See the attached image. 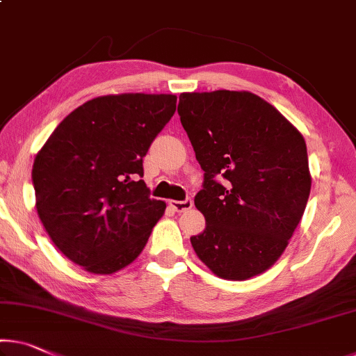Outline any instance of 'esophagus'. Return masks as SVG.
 <instances>
[{
  "label": "esophagus",
  "mask_w": 356,
  "mask_h": 356,
  "mask_svg": "<svg viewBox=\"0 0 356 356\" xmlns=\"http://www.w3.org/2000/svg\"><path fill=\"white\" fill-rule=\"evenodd\" d=\"M168 205H170L172 209L177 211V213H183L186 210L193 209V200H191V199H186V200H170V202H168Z\"/></svg>",
  "instance_id": "obj_1"
}]
</instances>
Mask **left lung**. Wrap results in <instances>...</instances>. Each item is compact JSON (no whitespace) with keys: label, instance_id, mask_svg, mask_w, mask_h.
Returning <instances> with one entry per match:
<instances>
[{"label":"left lung","instance_id":"obj_1","mask_svg":"<svg viewBox=\"0 0 356 356\" xmlns=\"http://www.w3.org/2000/svg\"><path fill=\"white\" fill-rule=\"evenodd\" d=\"M178 113L204 175L194 204L205 229L199 259L243 282L275 264L304 215L312 177L302 134L247 90L184 92Z\"/></svg>","mask_w":356,"mask_h":356}]
</instances>
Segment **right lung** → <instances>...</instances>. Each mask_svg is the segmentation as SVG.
Wrapping results in <instances>:
<instances>
[{
	"instance_id": "obj_1",
	"label": "right lung",
	"mask_w": 356,
	"mask_h": 356,
	"mask_svg": "<svg viewBox=\"0 0 356 356\" xmlns=\"http://www.w3.org/2000/svg\"><path fill=\"white\" fill-rule=\"evenodd\" d=\"M177 95L92 98L54 130L33 162L38 216L74 264L111 275L138 258L167 205L149 199L143 157Z\"/></svg>"
}]
</instances>
